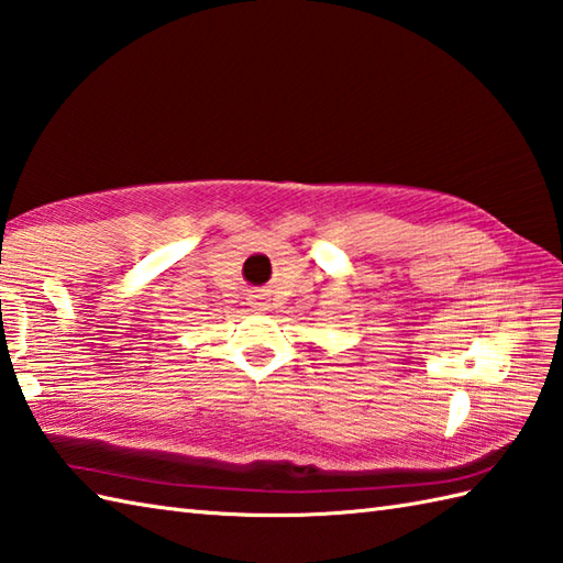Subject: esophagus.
Returning <instances> with one entry per match:
<instances>
[{
	"label": "esophagus",
	"mask_w": 563,
	"mask_h": 563,
	"mask_svg": "<svg viewBox=\"0 0 563 563\" xmlns=\"http://www.w3.org/2000/svg\"><path fill=\"white\" fill-rule=\"evenodd\" d=\"M250 306L255 308V311H265V303H262L257 296H252V298H250Z\"/></svg>",
	"instance_id": "34e87169"
}]
</instances>
